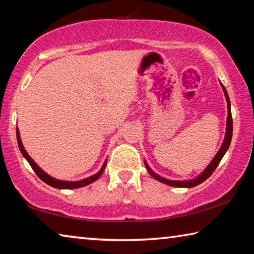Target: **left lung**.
Here are the masks:
<instances>
[{
    "label": "left lung",
    "instance_id": "left-lung-1",
    "mask_svg": "<svg viewBox=\"0 0 254 254\" xmlns=\"http://www.w3.org/2000/svg\"><path fill=\"white\" fill-rule=\"evenodd\" d=\"M221 86L223 89L224 95H225L226 99V103H227V119H226V130H225V136H224V140L222 143L221 148L218 149V152L216 153V155L214 156V159L211 160L210 163L206 166V169L203 171L198 174L196 178L193 179H188V180H170V179H166L164 177H161L160 174H157L156 172L153 171V170L149 168V165L147 164V162L144 160L145 162V166H146L148 173L155 179V180L162 182V184H165L168 186L171 187H176V188H192V187H196L198 185H200L201 182H203L205 180H207L210 176L211 173L215 171V169L217 168L219 162L223 159V156L225 155V153L227 152L228 147H230L231 140H232V134H233V120H232V114H231V101L230 98H228L227 91L225 89V86L222 84L221 82Z\"/></svg>",
    "mask_w": 254,
    "mask_h": 254
}]
</instances>
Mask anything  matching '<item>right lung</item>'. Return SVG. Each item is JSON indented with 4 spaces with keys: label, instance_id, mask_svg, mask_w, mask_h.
Wrapping results in <instances>:
<instances>
[{
    "label": "right lung",
    "instance_id": "add662e5",
    "mask_svg": "<svg viewBox=\"0 0 254 254\" xmlns=\"http://www.w3.org/2000/svg\"><path fill=\"white\" fill-rule=\"evenodd\" d=\"M16 140H18L20 152H21V154L23 155L24 159L28 161V163L30 164L33 171L36 172L37 176H38L41 179V180L45 182V184H47L48 186L53 187V188H56V189H77V188H82V187L88 186L90 184H92V182H94L95 180H98V179L101 177V174L103 173V171H105V169H106L107 160H105V162H103L101 169H100L97 173L93 174V176L88 177L85 179H82V180H78V181L58 180V179L53 178V177L49 176V174L46 173L44 170L41 169L40 166L31 159L30 155L28 154L26 148H24L23 144H22V140H21V137H20V131L18 129V127H16Z\"/></svg>",
    "mask_w": 254,
    "mask_h": 254
}]
</instances>
